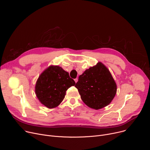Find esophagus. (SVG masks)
I'll return each instance as SVG.
<instances>
[{"label":"esophagus","instance_id":"1","mask_svg":"<svg viewBox=\"0 0 150 150\" xmlns=\"http://www.w3.org/2000/svg\"><path fill=\"white\" fill-rule=\"evenodd\" d=\"M74 81H75V82L76 83V82H77V81H78V78H75V79H74Z\"/></svg>","mask_w":150,"mask_h":150}]
</instances>
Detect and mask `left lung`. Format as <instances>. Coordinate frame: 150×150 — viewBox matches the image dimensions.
Segmentation results:
<instances>
[{
  "mask_svg": "<svg viewBox=\"0 0 150 150\" xmlns=\"http://www.w3.org/2000/svg\"><path fill=\"white\" fill-rule=\"evenodd\" d=\"M75 87L83 102L96 110L109 105L117 91V85L111 73L101 62H98L79 75Z\"/></svg>",
  "mask_w": 150,
  "mask_h": 150,
  "instance_id": "1",
  "label": "left lung"
}]
</instances>
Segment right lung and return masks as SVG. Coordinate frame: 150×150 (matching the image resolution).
I'll return each instance as SVG.
<instances>
[{
    "label": "right lung",
    "mask_w": 150,
    "mask_h": 150,
    "mask_svg": "<svg viewBox=\"0 0 150 150\" xmlns=\"http://www.w3.org/2000/svg\"><path fill=\"white\" fill-rule=\"evenodd\" d=\"M75 82L69 73L59 66L51 65L39 76L35 92L41 104L49 109L58 106L65 98L67 90Z\"/></svg>",
    "instance_id": "obj_1"
}]
</instances>
